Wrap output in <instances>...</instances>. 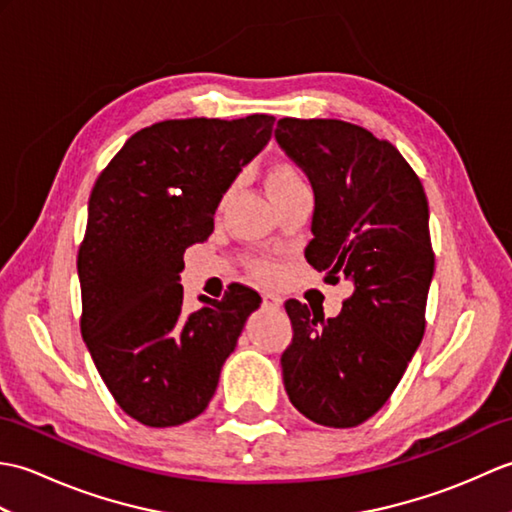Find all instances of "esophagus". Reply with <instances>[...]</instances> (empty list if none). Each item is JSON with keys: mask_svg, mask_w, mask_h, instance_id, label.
I'll return each instance as SVG.
<instances>
[{"mask_svg": "<svg viewBox=\"0 0 512 512\" xmlns=\"http://www.w3.org/2000/svg\"><path fill=\"white\" fill-rule=\"evenodd\" d=\"M262 303H264V308H268V310H279L281 308V297L273 295V292H264Z\"/></svg>", "mask_w": 512, "mask_h": 512, "instance_id": "obj_1", "label": "esophagus"}]
</instances>
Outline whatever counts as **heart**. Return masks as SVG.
<instances>
[{
	"mask_svg": "<svg viewBox=\"0 0 512 512\" xmlns=\"http://www.w3.org/2000/svg\"><path fill=\"white\" fill-rule=\"evenodd\" d=\"M301 182H303L301 171L292 165V162H286V160L275 162V165L270 167L266 173V187H268L270 195L284 191L288 187H295V184H301ZM255 273L262 277H268V275H273V266L266 262H257Z\"/></svg>",
	"mask_w": 512,
	"mask_h": 512,
	"instance_id": "obj_1",
	"label": "heart"
}]
</instances>
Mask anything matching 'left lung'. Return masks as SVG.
<instances>
[{"label": "left lung", "instance_id": "obj_1", "mask_svg": "<svg viewBox=\"0 0 512 512\" xmlns=\"http://www.w3.org/2000/svg\"><path fill=\"white\" fill-rule=\"evenodd\" d=\"M275 138L314 191L308 264L352 295L334 319L286 301L281 374L292 405L323 427L372 418L416 354L433 277L429 204L400 151L334 118H281Z\"/></svg>", "mask_w": 512, "mask_h": 512}]
</instances>
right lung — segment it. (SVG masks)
I'll return each instance as SVG.
<instances>
[{
  "label": "right lung",
  "mask_w": 512,
  "mask_h": 512,
  "mask_svg": "<svg viewBox=\"0 0 512 512\" xmlns=\"http://www.w3.org/2000/svg\"><path fill=\"white\" fill-rule=\"evenodd\" d=\"M275 118H182L140 129L96 180L79 248L81 334L127 416L178 427L209 405L262 303L233 284L187 312L184 250L213 233L222 195L273 136Z\"/></svg>",
  "instance_id": "add662e5"
}]
</instances>
